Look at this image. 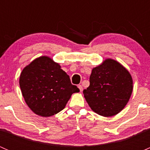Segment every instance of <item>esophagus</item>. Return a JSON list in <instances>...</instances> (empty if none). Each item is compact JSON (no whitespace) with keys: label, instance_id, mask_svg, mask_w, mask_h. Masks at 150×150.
Returning a JSON list of instances; mask_svg holds the SVG:
<instances>
[{"label":"esophagus","instance_id":"1","mask_svg":"<svg viewBox=\"0 0 150 150\" xmlns=\"http://www.w3.org/2000/svg\"><path fill=\"white\" fill-rule=\"evenodd\" d=\"M78 88H79L80 91H81V92L83 91V87H82V86H81V85H78Z\"/></svg>","mask_w":150,"mask_h":150}]
</instances>
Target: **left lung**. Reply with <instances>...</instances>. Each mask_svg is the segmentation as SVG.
Instances as JSON below:
<instances>
[{
	"mask_svg": "<svg viewBox=\"0 0 150 150\" xmlns=\"http://www.w3.org/2000/svg\"><path fill=\"white\" fill-rule=\"evenodd\" d=\"M132 91L133 79L128 69L108 58L92 69L90 86L83 91V94L94 112L108 117L123 110Z\"/></svg>",
	"mask_w": 150,
	"mask_h": 150,
	"instance_id": "1",
	"label": "left lung"
}]
</instances>
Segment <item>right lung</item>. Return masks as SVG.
Listing matches in <instances>:
<instances>
[{
  "instance_id": "right-lung-1",
  "label": "right lung",
  "mask_w": 150,
  "mask_h": 150,
  "mask_svg": "<svg viewBox=\"0 0 150 150\" xmlns=\"http://www.w3.org/2000/svg\"><path fill=\"white\" fill-rule=\"evenodd\" d=\"M19 86L30 110L45 117L62 111L72 93L80 91L59 64L47 56L38 57L22 69Z\"/></svg>"
}]
</instances>
